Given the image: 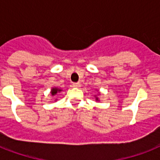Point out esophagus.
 <instances>
[{
  "instance_id": "1",
  "label": "esophagus",
  "mask_w": 160,
  "mask_h": 160,
  "mask_svg": "<svg viewBox=\"0 0 160 160\" xmlns=\"http://www.w3.org/2000/svg\"><path fill=\"white\" fill-rule=\"evenodd\" d=\"M72 86H73V87H75V88L80 87V83H79V82H77V83H73V84H72Z\"/></svg>"
}]
</instances>
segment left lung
I'll use <instances>...</instances> for the list:
<instances>
[{
  "label": "left lung",
  "instance_id": "8db88e82",
  "mask_svg": "<svg viewBox=\"0 0 160 160\" xmlns=\"http://www.w3.org/2000/svg\"><path fill=\"white\" fill-rule=\"evenodd\" d=\"M95 100H96V101H98V100H99V98H98L96 95H95Z\"/></svg>",
  "mask_w": 160,
  "mask_h": 160
}]
</instances>
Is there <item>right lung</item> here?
Returning <instances> with one entry per match:
<instances>
[{"instance_id": "1", "label": "right lung", "mask_w": 160, "mask_h": 160, "mask_svg": "<svg viewBox=\"0 0 160 160\" xmlns=\"http://www.w3.org/2000/svg\"><path fill=\"white\" fill-rule=\"evenodd\" d=\"M60 91H61V90H60V89H59V88H56V87L52 88V89H51V95H52V96H54V95H55L56 94H57V93L60 92Z\"/></svg>"}]
</instances>
